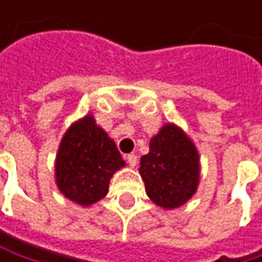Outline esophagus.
Segmentation results:
<instances>
[{
    "instance_id": "34e87169",
    "label": "esophagus",
    "mask_w": 262,
    "mask_h": 262,
    "mask_svg": "<svg viewBox=\"0 0 262 262\" xmlns=\"http://www.w3.org/2000/svg\"><path fill=\"white\" fill-rule=\"evenodd\" d=\"M126 161H127V164L130 165L132 168H133V167H136L138 158H136V155H126Z\"/></svg>"
}]
</instances>
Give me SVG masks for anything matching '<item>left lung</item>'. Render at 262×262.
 Returning <instances> with one entry per match:
<instances>
[{"mask_svg": "<svg viewBox=\"0 0 262 262\" xmlns=\"http://www.w3.org/2000/svg\"><path fill=\"white\" fill-rule=\"evenodd\" d=\"M139 174L153 203L164 209L179 208L197 192L199 150L179 126L165 123L150 139V150L141 158Z\"/></svg>", "mask_w": 262, "mask_h": 262, "instance_id": "1", "label": "left lung"}]
</instances>
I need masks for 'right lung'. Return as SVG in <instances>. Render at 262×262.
<instances>
[{"label": "right lung", "instance_id": "obj_1", "mask_svg": "<svg viewBox=\"0 0 262 262\" xmlns=\"http://www.w3.org/2000/svg\"><path fill=\"white\" fill-rule=\"evenodd\" d=\"M124 165L115 141L88 114L62 136L54 164L56 185L67 199L88 208L107 194L112 176Z\"/></svg>", "mask_w": 262, "mask_h": 262}]
</instances>
